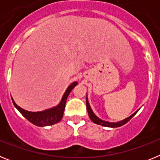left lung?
<instances>
[{
	"label": "left lung",
	"instance_id": "1",
	"mask_svg": "<svg viewBox=\"0 0 160 160\" xmlns=\"http://www.w3.org/2000/svg\"><path fill=\"white\" fill-rule=\"evenodd\" d=\"M87 111H88L89 117H90V119L92 120V122H94V123L98 124V125H101V126H103V127H107V128H118V127H121V126H122V125H124V124L127 123L128 121H130V120L132 118V117L134 116V115H135V114H136L137 112H138V111H137L136 112L134 113L132 115H131V116L128 117V118H126V119L122 120V121H121V122H107V121H103V120H101L100 118H98L95 114L93 113L92 110H91L90 105H89L88 99H87Z\"/></svg>",
	"mask_w": 160,
	"mask_h": 160
}]
</instances>
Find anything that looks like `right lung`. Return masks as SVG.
I'll list each match as a JSON object with an SVG mask.
<instances>
[{
	"instance_id": "1",
	"label": "right lung",
	"mask_w": 160,
	"mask_h": 160,
	"mask_svg": "<svg viewBox=\"0 0 160 160\" xmlns=\"http://www.w3.org/2000/svg\"><path fill=\"white\" fill-rule=\"evenodd\" d=\"M78 84L77 82L72 83L71 85L69 86L67 90H66L64 95H63L62 101L59 103V105L56 107H53L52 109H49L46 111H41V112H30L21 108L17 105L13 99H12L13 102L14 107L18 109L19 112L25 117L27 120H29L31 123L34 124L38 127H45V126H50L53 124L57 123L60 121L63 116L64 113L65 106H66V99H67L68 95L71 92L73 88Z\"/></svg>"
}]
</instances>
